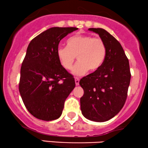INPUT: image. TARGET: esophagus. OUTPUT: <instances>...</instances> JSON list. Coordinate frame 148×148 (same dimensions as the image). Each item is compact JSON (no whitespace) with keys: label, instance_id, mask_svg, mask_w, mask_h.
<instances>
[{"label":"esophagus","instance_id":"obj_1","mask_svg":"<svg viewBox=\"0 0 148 148\" xmlns=\"http://www.w3.org/2000/svg\"><path fill=\"white\" fill-rule=\"evenodd\" d=\"M75 84L77 85V86H78L79 84V77H75Z\"/></svg>","mask_w":148,"mask_h":148}]
</instances>
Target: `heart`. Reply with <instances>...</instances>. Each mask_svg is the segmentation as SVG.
Listing matches in <instances>:
<instances>
[{"label":"heart","instance_id":"b5f03b06","mask_svg":"<svg viewBox=\"0 0 148 148\" xmlns=\"http://www.w3.org/2000/svg\"><path fill=\"white\" fill-rule=\"evenodd\" d=\"M67 46H59L57 56L66 70L72 68L75 60L78 62L73 69V73L82 75L88 70H98L104 63L107 55L105 43L100 38L90 35H75L67 40Z\"/></svg>","mask_w":148,"mask_h":148}]
</instances>
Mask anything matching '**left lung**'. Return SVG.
<instances>
[{"instance_id": "1", "label": "left lung", "mask_w": 148, "mask_h": 148, "mask_svg": "<svg viewBox=\"0 0 148 148\" xmlns=\"http://www.w3.org/2000/svg\"><path fill=\"white\" fill-rule=\"evenodd\" d=\"M99 34L107 47L104 63L98 70L82 77L84 89L80 109L86 119L95 122L109 121L125 103L131 73L129 60L121 43L102 28H89Z\"/></svg>"}]
</instances>
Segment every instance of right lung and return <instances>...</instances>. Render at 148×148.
<instances>
[{
	"label": "right lung",
	"instance_id": "1",
	"mask_svg": "<svg viewBox=\"0 0 148 148\" xmlns=\"http://www.w3.org/2000/svg\"><path fill=\"white\" fill-rule=\"evenodd\" d=\"M77 29L51 27L29 43L21 68L18 89L26 109L36 119H59L66 99L75 86L73 76L61 66L57 49L61 40Z\"/></svg>",
	"mask_w": 148,
	"mask_h": 148
}]
</instances>
